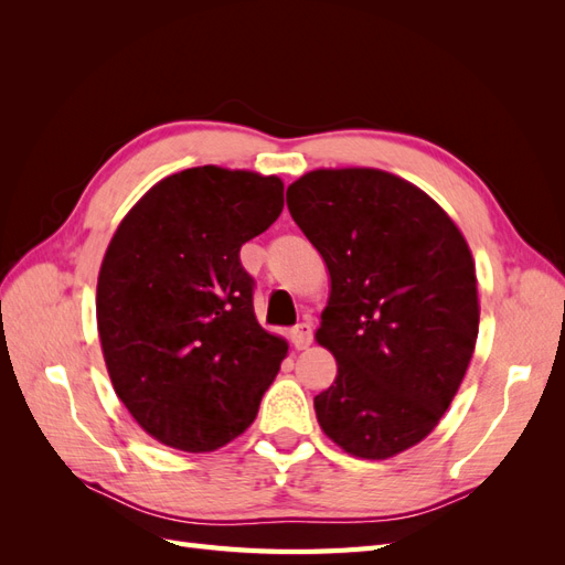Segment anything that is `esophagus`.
<instances>
[{
    "mask_svg": "<svg viewBox=\"0 0 565 565\" xmlns=\"http://www.w3.org/2000/svg\"><path fill=\"white\" fill-rule=\"evenodd\" d=\"M292 339H295V347H297V349H309L311 341H313V328H311V322H299L297 328L292 330Z\"/></svg>",
    "mask_w": 565,
    "mask_h": 565,
    "instance_id": "esophagus-1",
    "label": "esophagus"
}]
</instances>
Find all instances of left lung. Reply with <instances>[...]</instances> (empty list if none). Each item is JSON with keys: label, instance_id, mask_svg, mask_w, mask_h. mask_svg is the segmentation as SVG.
Wrapping results in <instances>:
<instances>
[{"label": "left lung", "instance_id": "obj_1", "mask_svg": "<svg viewBox=\"0 0 565 565\" xmlns=\"http://www.w3.org/2000/svg\"><path fill=\"white\" fill-rule=\"evenodd\" d=\"M287 210L328 264L318 344L337 358L313 398L339 448L386 459L417 446L450 407L478 337L476 268L450 216L380 169H318Z\"/></svg>", "mask_w": 565, "mask_h": 565}]
</instances>
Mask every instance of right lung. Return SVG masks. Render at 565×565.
<instances>
[{
	"instance_id": "right-lung-1",
	"label": "right lung",
	"mask_w": 565,
	"mask_h": 565,
	"mask_svg": "<svg viewBox=\"0 0 565 565\" xmlns=\"http://www.w3.org/2000/svg\"><path fill=\"white\" fill-rule=\"evenodd\" d=\"M278 177L195 167L136 202L96 287L115 393L169 448L210 452L259 413L287 344L254 316L241 247L282 212Z\"/></svg>"
}]
</instances>
